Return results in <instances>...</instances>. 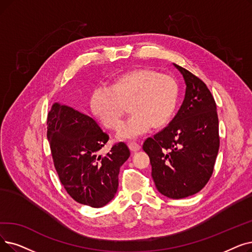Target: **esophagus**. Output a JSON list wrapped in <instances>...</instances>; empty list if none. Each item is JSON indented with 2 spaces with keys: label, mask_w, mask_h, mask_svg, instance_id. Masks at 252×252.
<instances>
[{
  "label": "esophagus",
  "mask_w": 252,
  "mask_h": 252,
  "mask_svg": "<svg viewBox=\"0 0 252 252\" xmlns=\"http://www.w3.org/2000/svg\"><path fill=\"white\" fill-rule=\"evenodd\" d=\"M128 147H129L130 150L134 151V152H136V151L141 149V145L139 143H136V142H132V143H128Z\"/></svg>",
  "instance_id": "obj_1"
}]
</instances>
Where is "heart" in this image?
Returning a JSON list of instances; mask_svg holds the SVG:
<instances>
[{
	"label": "heart",
	"instance_id": "b5f03b06",
	"mask_svg": "<svg viewBox=\"0 0 252 252\" xmlns=\"http://www.w3.org/2000/svg\"><path fill=\"white\" fill-rule=\"evenodd\" d=\"M178 102V84L172 76L137 69L118 76L112 86H97L92 109L105 126L116 128L129 104L132 115L120 126V139H135L153 127L166 126Z\"/></svg>",
	"mask_w": 252,
	"mask_h": 252
}]
</instances>
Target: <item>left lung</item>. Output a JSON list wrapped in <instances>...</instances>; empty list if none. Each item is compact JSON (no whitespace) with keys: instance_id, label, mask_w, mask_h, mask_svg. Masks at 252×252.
Returning <instances> with one entry per match:
<instances>
[{"instance_id":"obj_1","label":"left lung","mask_w":252,"mask_h":252,"mask_svg":"<svg viewBox=\"0 0 252 252\" xmlns=\"http://www.w3.org/2000/svg\"><path fill=\"white\" fill-rule=\"evenodd\" d=\"M187 90L183 103L171 123L143 143L158 190L171 199L199 192L213 173L220 149L216 103L207 85L195 75L174 63Z\"/></svg>"}]
</instances>
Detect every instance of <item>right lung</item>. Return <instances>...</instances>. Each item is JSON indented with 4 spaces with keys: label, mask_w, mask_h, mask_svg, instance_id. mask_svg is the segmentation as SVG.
Segmentation results:
<instances>
[{
    "label": "right lung",
    "mask_w": 252,
    "mask_h": 252,
    "mask_svg": "<svg viewBox=\"0 0 252 252\" xmlns=\"http://www.w3.org/2000/svg\"><path fill=\"white\" fill-rule=\"evenodd\" d=\"M47 138L61 183L73 200L100 208L114 198L119 169L129 157L126 143L101 155L109 135L94 118L59 103L48 112Z\"/></svg>",
    "instance_id": "obj_1"
}]
</instances>
